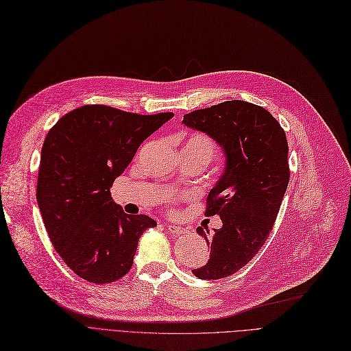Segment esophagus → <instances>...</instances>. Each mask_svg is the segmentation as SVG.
I'll use <instances>...</instances> for the list:
<instances>
[{
	"label": "esophagus",
	"mask_w": 351,
	"mask_h": 351,
	"mask_svg": "<svg viewBox=\"0 0 351 351\" xmlns=\"http://www.w3.org/2000/svg\"><path fill=\"white\" fill-rule=\"evenodd\" d=\"M166 227L169 231L172 232V234H182V232H188V228L176 226V224H167Z\"/></svg>",
	"instance_id": "obj_1"
}]
</instances>
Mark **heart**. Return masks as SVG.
Masks as SVG:
<instances>
[{
	"label": "heart",
	"mask_w": 351,
	"mask_h": 351,
	"mask_svg": "<svg viewBox=\"0 0 351 351\" xmlns=\"http://www.w3.org/2000/svg\"><path fill=\"white\" fill-rule=\"evenodd\" d=\"M217 146L214 140L206 136V134H201V133H195L191 134L185 143L182 152L186 154H195V156H201V158H205L206 160H210L213 156L215 154Z\"/></svg>",
	"instance_id": "heart-1"
}]
</instances>
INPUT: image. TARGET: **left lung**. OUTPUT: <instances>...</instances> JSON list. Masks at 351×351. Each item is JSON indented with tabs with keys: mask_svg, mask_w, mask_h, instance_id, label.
I'll return each mask as SVG.
<instances>
[{
	"mask_svg": "<svg viewBox=\"0 0 351 351\" xmlns=\"http://www.w3.org/2000/svg\"><path fill=\"white\" fill-rule=\"evenodd\" d=\"M182 124L208 134L226 154L205 210L223 226L213 234L197 228L211 253L208 263L192 270L199 279H223L247 265L274 228L291 176L287 134L267 110L239 99L192 111Z\"/></svg>",
	"mask_w": 351,
	"mask_h": 351,
	"instance_id": "8db88e82",
	"label": "left lung"
}]
</instances>
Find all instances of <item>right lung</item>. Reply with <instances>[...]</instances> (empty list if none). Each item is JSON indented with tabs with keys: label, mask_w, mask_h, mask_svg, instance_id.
Returning a JSON list of instances; mask_svg holds the SVG:
<instances>
[{
	"label": "right lung",
	"mask_w": 351,
	"mask_h": 351,
	"mask_svg": "<svg viewBox=\"0 0 351 351\" xmlns=\"http://www.w3.org/2000/svg\"><path fill=\"white\" fill-rule=\"evenodd\" d=\"M172 117L95 104L64 114L49 130L36 198L51 244L80 278L110 283L132 269L140 236L156 221L125 214L110 188L141 143Z\"/></svg>",
	"instance_id": "add662e5"
}]
</instances>
